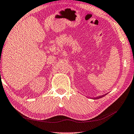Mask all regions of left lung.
Returning <instances> with one entry per match:
<instances>
[{
    "mask_svg": "<svg viewBox=\"0 0 134 134\" xmlns=\"http://www.w3.org/2000/svg\"><path fill=\"white\" fill-rule=\"evenodd\" d=\"M103 96H104V95L101 96H99V97H96V99H99V98H101V97H103Z\"/></svg>",
    "mask_w": 134,
    "mask_h": 134,
    "instance_id": "8db88e82",
    "label": "left lung"
}]
</instances>
